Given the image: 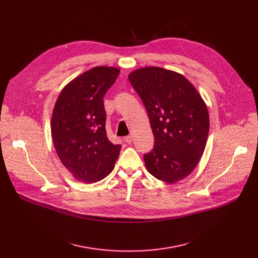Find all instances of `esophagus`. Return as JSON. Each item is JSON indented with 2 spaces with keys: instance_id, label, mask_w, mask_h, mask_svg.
I'll return each mask as SVG.
<instances>
[{
  "instance_id": "34e87169",
  "label": "esophagus",
  "mask_w": 258,
  "mask_h": 258,
  "mask_svg": "<svg viewBox=\"0 0 258 258\" xmlns=\"http://www.w3.org/2000/svg\"><path fill=\"white\" fill-rule=\"evenodd\" d=\"M124 141H125L127 144H131V143L133 142V137H132V136H126V137L124 138Z\"/></svg>"
}]
</instances>
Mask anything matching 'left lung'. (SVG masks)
<instances>
[{"mask_svg":"<svg viewBox=\"0 0 258 258\" xmlns=\"http://www.w3.org/2000/svg\"><path fill=\"white\" fill-rule=\"evenodd\" d=\"M128 81L147 109L154 135V148L144 155L147 170L168 183L187 177L208 138L209 114L201 95L180 73L157 66L134 70Z\"/></svg>","mask_w":258,"mask_h":258,"instance_id":"8db88e82","label":"left lung"}]
</instances>
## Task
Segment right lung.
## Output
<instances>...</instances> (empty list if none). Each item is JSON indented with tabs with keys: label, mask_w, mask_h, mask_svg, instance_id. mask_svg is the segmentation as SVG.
I'll use <instances>...</instances> for the list:
<instances>
[{
	"label": "right lung",
	"mask_w": 258,
	"mask_h": 258,
	"mask_svg": "<svg viewBox=\"0 0 258 258\" xmlns=\"http://www.w3.org/2000/svg\"><path fill=\"white\" fill-rule=\"evenodd\" d=\"M119 68L96 66L69 82L52 114L51 133L57 155L76 179L99 181L114 168L121 145L107 138L103 98L117 79Z\"/></svg>",
	"instance_id": "add662e5"
}]
</instances>
